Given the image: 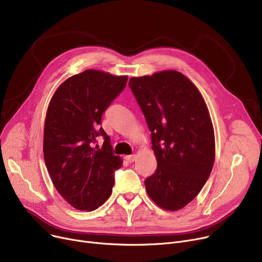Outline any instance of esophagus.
Returning <instances> with one entry per match:
<instances>
[{"label": "esophagus", "mask_w": 262, "mask_h": 262, "mask_svg": "<svg viewBox=\"0 0 262 262\" xmlns=\"http://www.w3.org/2000/svg\"><path fill=\"white\" fill-rule=\"evenodd\" d=\"M125 159L128 161V162H134L136 160V155H128V156H125Z\"/></svg>", "instance_id": "esophagus-1"}]
</instances>
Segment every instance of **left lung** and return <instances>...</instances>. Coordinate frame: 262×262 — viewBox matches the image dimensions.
<instances>
[{"instance_id": "left-lung-1", "label": "left lung", "mask_w": 262, "mask_h": 262, "mask_svg": "<svg viewBox=\"0 0 262 262\" xmlns=\"http://www.w3.org/2000/svg\"><path fill=\"white\" fill-rule=\"evenodd\" d=\"M128 85L141 107L157 160L144 184L160 208L176 211L193 200L211 173L213 125L199 89L174 70L132 77Z\"/></svg>"}]
</instances>
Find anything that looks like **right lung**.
Segmentation results:
<instances>
[{"instance_id":"obj_1","label":"right lung","mask_w":262,"mask_h":262,"mask_svg":"<svg viewBox=\"0 0 262 262\" xmlns=\"http://www.w3.org/2000/svg\"><path fill=\"white\" fill-rule=\"evenodd\" d=\"M127 76L86 70L66 79L50 101L43 133L48 172L58 193L74 208L92 211L113 192L122 159L100 126L102 115L125 88ZM103 146H93L96 137Z\"/></svg>"}]
</instances>
